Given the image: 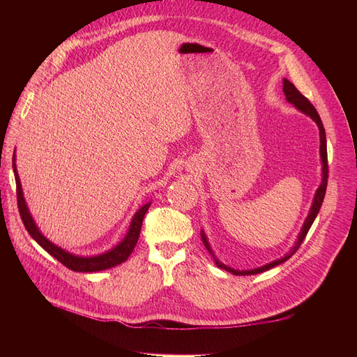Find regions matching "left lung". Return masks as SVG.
<instances>
[{"label":"left lung","instance_id":"1","mask_svg":"<svg viewBox=\"0 0 357 357\" xmlns=\"http://www.w3.org/2000/svg\"><path fill=\"white\" fill-rule=\"evenodd\" d=\"M283 92H284V95H286V101L290 102L291 105H294L295 109H298L301 113H304V114H307L308 117H311L312 121L316 122L317 128H319V135H320V162H321V181H320V186L317 188V190H316V193H314V198H312V202H311V207H310L308 215H307V219H305L304 225H302L301 232L298 234V240H296L295 245L291 247L290 250H289L284 256H282L280 259H275V261L269 262V264H266V265H262V266L255 268V269H244V271H240V269H234V268H231V266H228V265H225L223 262L219 261L218 257H215V255H214V252H213V248H211V245H210V243H208L207 235H205L204 229H201L202 243H204L205 248H207V250H208V253L213 256L215 265H218V266L222 268V269H225V271H228V273L234 274V275H255V274H259V273L268 271V269H271V268H274V266H277V265H280V264H283V262L289 261V259L296 253V250L299 248V245L302 244V241H304L305 235L308 234L312 222L316 220L317 214H319V211H320L321 204H323V198H325V193H326V186H328V150H326V134H325V128H323V123H321V119H320L317 110L314 109V105H312V104L305 98V96L302 95V93L295 88L294 83H290L287 79L283 80Z\"/></svg>","mask_w":357,"mask_h":357}]
</instances>
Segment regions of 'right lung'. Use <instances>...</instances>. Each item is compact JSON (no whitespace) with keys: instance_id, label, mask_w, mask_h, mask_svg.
Returning a JSON list of instances; mask_svg holds the SVG:
<instances>
[{"instance_id":"1","label":"right lung","mask_w":357,"mask_h":357,"mask_svg":"<svg viewBox=\"0 0 357 357\" xmlns=\"http://www.w3.org/2000/svg\"><path fill=\"white\" fill-rule=\"evenodd\" d=\"M13 171H15L16 189H17V207H19L20 218H22V222L25 225L26 231L29 232L32 238H34L43 248H45L49 255H52L62 265L70 268L71 271H75V273L104 271V269L121 265L122 262L126 261L129 255L134 252V247L137 245L138 236H139V231H142L144 214L147 213L150 204L152 202H146L144 205H142V207L137 210V213L132 215L131 223H129L128 232L121 243L116 244L113 248H110V250H107L100 255L79 256V255H74V253L63 250L62 247L56 245L55 243H52L49 238H46V236L41 234L37 223L34 222V218H32V214L29 213V208H28L25 197H24L22 185H20V178H19L17 168H16V156H13Z\"/></svg>"}]
</instances>
